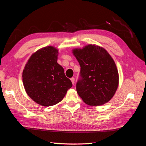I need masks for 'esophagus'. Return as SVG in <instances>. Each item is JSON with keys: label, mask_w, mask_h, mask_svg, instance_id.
Instances as JSON below:
<instances>
[{"label": "esophagus", "mask_w": 146, "mask_h": 146, "mask_svg": "<svg viewBox=\"0 0 146 146\" xmlns=\"http://www.w3.org/2000/svg\"><path fill=\"white\" fill-rule=\"evenodd\" d=\"M71 82H72L73 85L75 84V78H71Z\"/></svg>", "instance_id": "1"}]
</instances>
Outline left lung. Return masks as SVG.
Wrapping results in <instances>:
<instances>
[{"label":"left lung","mask_w":146,"mask_h":146,"mask_svg":"<svg viewBox=\"0 0 146 146\" xmlns=\"http://www.w3.org/2000/svg\"><path fill=\"white\" fill-rule=\"evenodd\" d=\"M80 66L82 80L76 91L90 106L104 105L114 96L119 86V73L113 58L104 48L89 44L72 50Z\"/></svg>","instance_id":"obj_1"}]
</instances>
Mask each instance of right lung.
Instances as JSON below:
<instances>
[{
  "label": "right lung",
  "mask_w": 146,
  "mask_h": 146,
  "mask_svg": "<svg viewBox=\"0 0 146 146\" xmlns=\"http://www.w3.org/2000/svg\"><path fill=\"white\" fill-rule=\"evenodd\" d=\"M59 50L47 46L33 53L25 64L22 81L26 93L36 103L50 107L61 102L72 87L57 63Z\"/></svg>",
  "instance_id": "1"
}]
</instances>
